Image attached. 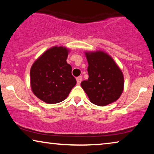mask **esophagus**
<instances>
[{"mask_svg": "<svg viewBox=\"0 0 154 154\" xmlns=\"http://www.w3.org/2000/svg\"><path fill=\"white\" fill-rule=\"evenodd\" d=\"M77 85H79L80 83H81V82H82V77H81V76H79V77H77Z\"/></svg>", "mask_w": 154, "mask_h": 154, "instance_id": "esophagus-1", "label": "esophagus"}]
</instances>
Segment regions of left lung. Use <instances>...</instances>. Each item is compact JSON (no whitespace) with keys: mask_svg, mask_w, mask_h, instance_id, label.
Instances as JSON below:
<instances>
[{"mask_svg":"<svg viewBox=\"0 0 154 154\" xmlns=\"http://www.w3.org/2000/svg\"><path fill=\"white\" fill-rule=\"evenodd\" d=\"M88 79L81 85L90 102L104 106L116 102L124 88L123 72L113 58L102 50L85 51Z\"/></svg>","mask_w":154,"mask_h":154,"instance_id":"left-lung-1","label":"left lung"}]
</instances>
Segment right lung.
<instances>
[{"label":"right lung","mask_w":154,"mask_h":154,"mask_svg":"<svg viewBox=\"0 0 154 154\" xmlns=\"http://www.w3.org/2000/svg\"><path fill=\"white\" fill-rule=\"evenodd\" d=\"M70 49L54 46L43 53L31 66L30 86L36 97L48 104L66 98L77 82L66 59Z\"/></svg>","instance_id":"1"}]
</instances>
